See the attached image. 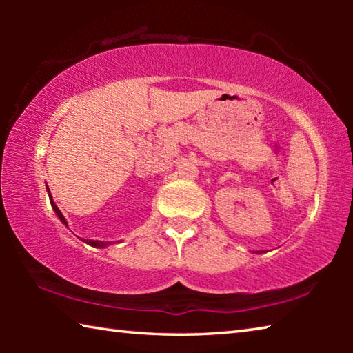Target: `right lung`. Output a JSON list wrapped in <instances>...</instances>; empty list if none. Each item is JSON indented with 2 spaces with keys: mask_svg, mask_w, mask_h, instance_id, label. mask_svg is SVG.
Wrapping results in <instances>:
<instances>
[{
  "mask_svg": "<svg viewBox=\"0 0 353 353\" xmlns=\"http://www.w3.org/2000/svg\"><path fill=\"white\" fill-rule=\"evenodd\" d=\"M48 188V187H46ZM48 196H50V201H51V207H52V210L56 212V214H57V218L62 221V224H65L68 227V223H67V219H65V216L62 214V212L59 210V207L54 204V201H52V196H51V193H50V188H48ZM85 243L87 244H90V246H93V248H107L110 244V241H98V240H85Z\"/></svg>",
  "mask_w": 353,
  "mask_h": 353,
  "instance_id": "add662e5",
  "label": "right lung"
}]
</instances>
